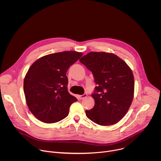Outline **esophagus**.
<instances>
[{"mask_svg":"<svg viewBox=\"0 0 161 161\" xmlns=\"http://www.w3.org/2000/svg\"><path fill=\"white\" fill-rule=\"evenodd\" d=\"M86 96H87V94H83V95H80V96H78V99L81 100V99H83L85 98Z\"/></svg>","mask_w":161,"mask_h":161,"instance_id":"obj_1","label":"esophagus"}]
</instances>
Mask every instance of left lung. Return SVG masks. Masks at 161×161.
Returning <instances> with one entry per match:
<instances>
[{
  "label": "left lung",
  "mask_w": 161,
  "mask_h": 161,
  "mask_svg": "<svg viewBox=\"0 0 161 161\" xmlns=\"http://www.w3.org/2000/svg\"><path fill=\"white\" fill-rule=\"evenodd\" d=\"M80 62L92 71L95 83V101L92 109L86 110V117L100 125L118 123L128 111L134 97V79L129 65L111 53L92 52Z\"/></svg>",
  "instance_id": "8db88e82"
}]
</instances>
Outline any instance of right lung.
Returning <instances> with one entry per match:
<instances>
[{
    "label": "right lung",
    "instance_id": "obj_1",
    "mask_svg": "<svg viewBox=\"0 0 161 161\" xmlns=\"http://www.w3.org/2000/svg\"><path fill=\"white\" fill-rule=\"evenodd\" d=\"M82 55L74 51L52 53L30 67L24 78V94L29 110L39 120L53 124L68 115L70 106L78 100L67 90L66 73Z\"/></svg>",
    "mask_w": 161,
    "mask_h": 161
}]
</instances>
